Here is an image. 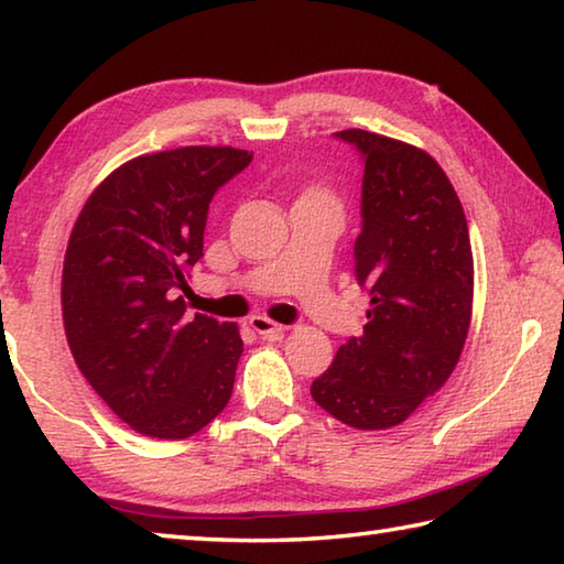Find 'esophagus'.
Segmentation results:
<instances>
[{
    "label": "esophagus",
    "instance_id": "34e87169",
    "mask_svg": "<svg viewBox=\"0 0 564 564\" xmlns=\"http://www.w3.org/2000/svg\"><path fill=\"white\" fill-rule=\"evenodd\" d=\"M248 323H251V328L259 333L261 338H269V340H279L285 330V326H279V323H273L265 316H253Z\"/></svg>",
    "mask_w": 564,
    "mask_h": 564
}]
</instances>
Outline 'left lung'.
Instances as JSON below:
<instances>
[{
    "label": "left lung",
    "mask_w": 564,
    "mask_h": 564,
    "mask_svg": "<svg viewBox=\"0 0 564 564\" xmlns=\"http://www.w3.org/2000/svg\"><path fill=\"white\" fill-rule=\"evenodd\" d=\"M336 139L362 161L352 271L370 293L362 336L311 386L316 403L358 431H386L441 390L473 313V248L451 178L433 156L373 131Z\"/></svg>",
    "instance_id": "obj_1"
}]
</instances>
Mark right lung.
I'll return each mask as SVG.
<instances>
[{"instance_id": "obj_1", "label": "right lung", "mask_w": 564, "mask_h": 564, "mask_svg": "<svg viewBox=\"0 0 564 564\" xmlns=\"http://www.w3.org/2000/svg\"><path fill=\"white\" fill-rule=\"evenodd\" d=\"M231 147L131 159L84 204L66 246L62 311L82 376L133 431L181 441L231 400L243 340L236 323L186 318L208 204L251 164Z\"/></svg>"}]
</instances>
